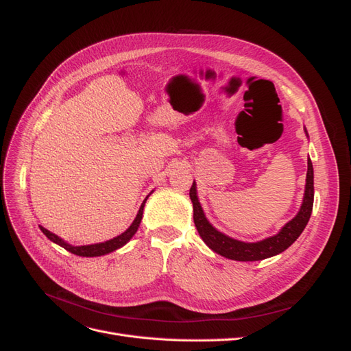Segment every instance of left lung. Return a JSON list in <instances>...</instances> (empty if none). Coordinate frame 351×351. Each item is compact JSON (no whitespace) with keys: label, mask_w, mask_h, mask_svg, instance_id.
<instances>
[{"label":"left lung","mask_w":351,"mask_h":351,"mask_svg":"<svg viewBox=\"0 0 351 351\" xmlns=\"http://www.w3.org/2000/svg\"><path fill=\"white\" fill-rule=\"evenodd\" d=\"M190 199L193 204V219L195 226L197 228L199 236L206 243L209 249L215 253L226 256L232 261H241V262H253V261H262L271 256H275L285 249H289L291 244L299 239L303 232L304 227L309 222L313 208V165L311 158L307 159V174H306V187H304V197L303 204L300 206L299 214H297L291 221L281 228L278 234L268 237L265 240L256 243H244L240 240H234L226 234H222L217 228L210 226V222L206 219L204 209H202L197 193H196V183L193 182L190 187Z\"/></svg>","instance_id":"1"}]
</instances>
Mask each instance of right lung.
Returning <instances> with one entry per match:
<instances>
[{
	"mask_svg": "<svg viewBox=\"0 0 351 351\" xmlns=\"http://www.w3.org/2000/svg\"><path fill=\"white\" fill-rule=\"evenodd\" d=\"M146 199H147V197H146ZM146 199L143 200V204H142L139 212H137V215H136L134 221L132 222V226H130L129 228H127L124 232H121L120 236H117V237H114V239H111V240H108V241H104V243L88 244V246H71V244L66 243L64 240L60 239L58 236H56L54 232H51V231H48L47 228L40 227V226H39V228H40V231L44 232V234H45L51 241L57 243L58 246L64 247L66 250H69V252L73 253V254H77V256H86V258L102 256V254H107V253H111V252H114V250H117V249L123 247L124 244L136 234L137 228H139V226H141L142 215H143V208H145V204H146Z\"/></svg>",
	"mask_w": 351,
	"mask_h": 351,
	"instance_id": "obj_1",
	"label": "right lung"
}]
</instances>
